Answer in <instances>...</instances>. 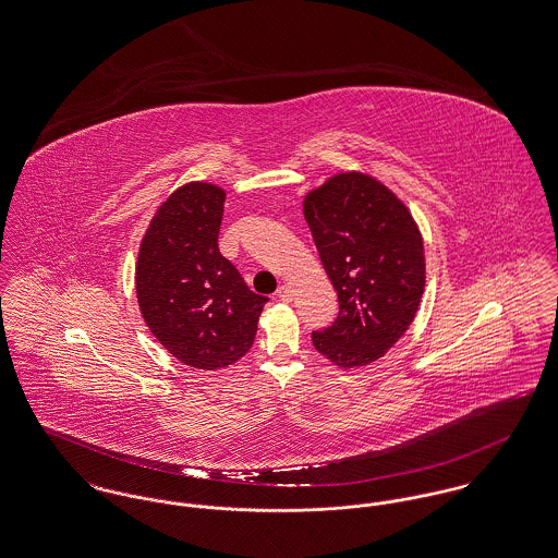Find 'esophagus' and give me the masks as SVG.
<instances>
[{
    "mask_svg": "<svg viewBox=\"0 0 558 558\" xmlns=\"http://www.w3.org/2000/svg\"><path fill=\"white\" fill-rule=\"evenodd\" d=\"M276 295H278V299H282V301H291L293 299V289L289 284H282Z\"/></svg>",
    "mask_w": 558,
    "mask_h": 558,
    "instance_id": "obj_1",
    "label": "esophagus"
}]
</instances>
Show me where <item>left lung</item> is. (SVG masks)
<instances>
[{"label": "left lung", "instance_id": "1", "mask_svg": "<svg viewBox=\"0 0 558 558\" xmlns=\"http://www.w3.org/2000/svg\"><path fill=\"white\" fill-rule=\"evenodd\" d=\"M305 221L339 299L330 327L312 332L328 361L352 368L384 356L415 318L426 284L422 235L407 206L361 172L305 197Z\"/></svg>", "mask_w": 558, "mask_h": 558}]
</instances>
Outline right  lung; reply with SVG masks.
Returning <instances> with one entry per match:
<instances>
[{"mask_svg": "<svg viewBox=\"0 0 558 558\" xmlns=\"http://www.w3.org/2000/svg\"><path fill=\"white\" fill-rule=\"evenodd\" d=\"M223 190L190 183L166 199L136 263L141 314L179 361L219 368L255 341L267 296L253 293L219 251Z\"/></svg>", "mask_w": 558, "mask_h": 558, "instance_id": "1", "label": "right lung"}]
</instances>
